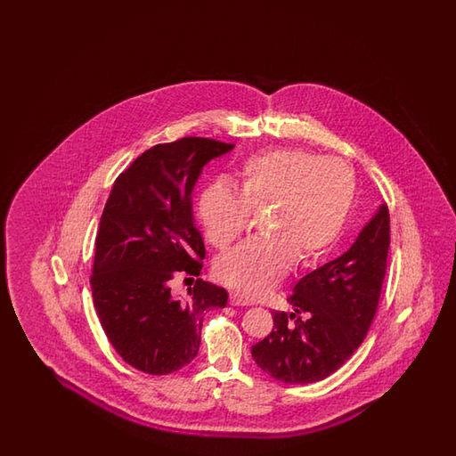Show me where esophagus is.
<instances>
[{"label":"esophagus","mask_w":456,"mask_h":456,"mask_svg":"<svg viewBox=\"0 0 456 456\" xmlns=\"http://www.w3.org/2000/svg\"><path fill=\"white\" fill-rule=\"evenodd\" d=\"M230 305L232 306H249L251 300H248L246 297H242L241 293H238V291H232L230 293Z\"/></svg>","instance_id":"1"}]
</instances>
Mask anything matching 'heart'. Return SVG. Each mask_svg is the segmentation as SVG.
<instances>
[{
  "label": "heart",
  "mask_w": 456,
  "mask_h": 456,
  "mask_svg": "<svg viewBox=\"0 0 456 456\" xmlns=\"http://www.w3.org/2000/svg\"><path fill=\"white\" fill-rule=\"evenodd\" d=\"M240 192L224 183L207 185L197 214L207 240L230 248L249 228L252 212H265L254 238L222 256L216 279L246 297H257L289 272L293 262L322 261L349 220L357 197L354 169L305 148H275L254 155L238 171Z\"/></svg>",
  "instance_id": "heart-1"
}]
</instances>
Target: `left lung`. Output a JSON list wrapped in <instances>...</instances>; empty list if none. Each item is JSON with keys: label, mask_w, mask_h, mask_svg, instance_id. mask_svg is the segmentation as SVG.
Instances as JSON below:
<instances>
[{"label": "left lung", "mask_w": 456, "mask_h": 456, "mask_svg": "<svg viewBox=\"0 0 456 456\" xmlns=\"http://www.w3.org/2000/svg\"><path fill=\"white\" fill-rule=\"evenodd\" d=\"M389 210L379 207L349 251L305 275L287 298L293 313L272 311L273 330L252 359L289 385L320 381L340 369L365 339L387 273Z\"/></svg>", "instance_id": "8db88e82"}]
</instances>
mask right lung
<instances>
[{
    "instance_id": "obj_1",
    "label": "right lung",
    "mask_w": 456,
    "mask_h": 456,
    "mask_svg": "<svg viewBox=\"0 0 456 456\" xmlns=\"http://www.w3.org/2000/svg\"><path fill=\"white\" fill-rule=\"evenodd\" d=\"M232 146L184 136L146 150L118 175L101 215L89 281L97 316L117 354L148 375L191 363L205 313L226 306L228 293L214 283L195 279L184 298L171 283L177 272L202 271L191 194L202 167Z\"/></svg>"
}]
</instances>
